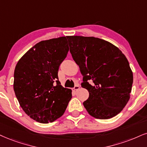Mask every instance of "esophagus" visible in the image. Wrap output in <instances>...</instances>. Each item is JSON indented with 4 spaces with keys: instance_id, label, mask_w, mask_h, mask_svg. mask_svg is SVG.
<instances>
[{
    "instance_id": "esophagus-1",
    "label": "esophagus",
    "mask_w": 147,
    "mask_h": 147,
    "mask_svg": "<svg viewBox=\"0 0 147 147\" xmlns=\"http://www.w3.org/2000/svg\"><path fill=\"white\" fill-rule=\"evenodd\" d=\"M79 88H80L79 85H78V84H77V85H76V86H74V87L73 88V90H74V91H77V90H78Z\"/></svg>"
}]
</instances>
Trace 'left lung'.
Here are the masks:
<instances>
[{
	"mask_svg": "<svg viewBox=\"0 0 147 147\" xmlns=\"http://www.w3.org/2000/svg\"><path fill=\"white\" fill-rule=\"evenodd\" d=\"M67 38L83 76L81 86L89 93L83 102L84 108L96 119L115 117L127 104L133 84V73L125 56L104 39L82 36Z\"/></svg>",
	"mask_w": 147,
	"mask_h": 147,
	"instance_id": "obj_1",
	"label": "left lung"
}]
</instances>
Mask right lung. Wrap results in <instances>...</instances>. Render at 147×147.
I'll use <instances>...</instances> for the list:
<instances>
[{
  "mask_svg": "<svg viewBox=\"0 0 147 147\" xmlns=\"http://www.w3.org/2000/svg\"><path fill=\"white\" fill-rule=\"evenodd\" d=\"M69 52L66 37L41 41L16 65L13 89L24 111L32 119L48 123L62 116L72 97L71 90L59 80L60 65Z\"/></svg>",
  "mask_w": 147,
  "mask_h": 147,
  "instance_id": "obj_1",
  "label": "right lung"
}]
</instances>
